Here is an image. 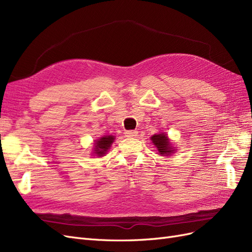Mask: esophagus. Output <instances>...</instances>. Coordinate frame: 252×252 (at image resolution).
<instances>
[{
  "label": "esophagus",
  "instance_id": "esophagus-1",
  "mask_svg": "<svg viewBox=\"0 0 252 252\" xmlns=\"http://www.w3.org/2000/svg\"><path fill=\"white\" fill-rule=\"evenodd\" d=\"M125 135L127 138H134V136L138 135V131L136 130H126Z\"/></svg>",
  "mask_w": 252,
  "mask_h": 252
}]
</instances>
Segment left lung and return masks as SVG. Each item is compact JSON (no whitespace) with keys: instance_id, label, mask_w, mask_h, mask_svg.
I'll return each instance as SVG.
<instances>
[{"instance_id":"left-lung-1","label":"left lung","mask_w":252,"mask_h":252,"mask_svg":"<svg viewBox=\"0 0 252 252\" xmlns=\"http://www.w3.org/2000/svg\"><path fill=\"white\" fill-rule=\"evenodd\" d=\"M150 139H151L152 143H154V145H156L158 154L161 156L166 157V156H170L171 154H173L174 147L171 146V143L166 133L161 132L158 134H154Z\"/></svg>"}]
</instances>
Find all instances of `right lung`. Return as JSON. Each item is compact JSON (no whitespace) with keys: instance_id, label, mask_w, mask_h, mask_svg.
Listing matches in <instances>:
<instances>
[{"instance_id":"1","label":"right lung","mask_w":252,"mask_h":252,"mask_svg":"<svg viewBox=\"0 0 252 252\" xmlns=\"http://www.w3.org/2000/svg\"><path fill=\"white\" fill-rule=\"evenodd\" d=\"M114 141L113 135H105L103 138L95 140L94 143V154L97 157H103L107 150L110 148L111 144Z\"/></svg>"}]
</instances>
